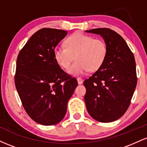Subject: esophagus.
Wrapping results in <instances>:
<instances>
[{"label": "esophagus", "mask_w": 147, "mask_h": 147, "mask_svg": "<svg viewBox=\"0 0 147 147\" xmlns=\"http://www.w3.org/2000/svg\"><path fill=\"white\" fill-rule=\"evenodd\" d=\"M77 79V82H78L79 84H83V79L81 78V77H78Z\"/></svg>", "instance_id": "1"}]
</instances>
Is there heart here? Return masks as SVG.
<instances>
[{"label": "heart", "mask_w": 147, "mask_h": 147, "mask_svg": "<svg viewBox=\"0 0 147 147\" xmlns=\"http://www.w3.org/2000/svg\"><path fill=\"white\" fill-rule=\"evenodd\" d=\"M65 45H57L54 50L55 59L63 68H68L72 61H76L69 68L72 75H82L95 71L102 65L108 53V47L101 38L77 32L66 38Z\"/></svg>", "instance_id": "1"}]
</instances>
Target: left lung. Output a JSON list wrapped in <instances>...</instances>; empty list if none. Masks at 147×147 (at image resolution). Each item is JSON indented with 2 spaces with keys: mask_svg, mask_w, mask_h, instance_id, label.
<instances>
[{
  "mask_svg": "<svg viewBox=\"0 0 147 147\" xmlns=\"http://www.w3.org/2000/svg\"><path fill=\"white\" fill-rule=\"evenodd\" d=\"M86 32L102 36L108 47L104 63L84 82L87 111L98 122H113L131 104L137 85L136 61L124 38L113 30L96 28Z\"/></svg>",
  "mask_w": 147,
  "mask_h": 147,
  "instance_id": "obj_1",
  "label": "left lung"
}]
</instances>
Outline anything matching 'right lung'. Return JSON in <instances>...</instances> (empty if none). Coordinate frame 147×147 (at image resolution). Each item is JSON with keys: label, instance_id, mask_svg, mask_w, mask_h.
<instances>
[{"label": "right lung", "instance_id": "right-lung-1", "mask_svg": "<svg viewBox=\"0 0 147 147\" xmlns=\"http://www.w3.org/2000/svg\"><path fill=\"white\" fill-rule=\"evenodd\" d=\"M62 30L43 28L30 37L16 61L14 82L25 111L45 126L63 119L77 81L60 68L54 50L66 36Z\"/></svg>", "mask_w": 147, "mask_h": 147}]
</instances>
